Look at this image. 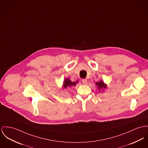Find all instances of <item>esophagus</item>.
Masks as SVG:
<instances>
[{
    "label": "esophagus",
    "instance_id": "esophagus-1",
    "mask_svg": "<svg viewBox=\"0 0 148 148\" xmlns=\"http://www.w3.org/2000/svg\"><path fill=\"white\" fill-rule=\"evenodd\" d=\"M82 83L83 84H87V80L86 79L82 80Z\"/></svg>",
    "mask_w": 148,
    "mask_h": 148
}]
</instances>
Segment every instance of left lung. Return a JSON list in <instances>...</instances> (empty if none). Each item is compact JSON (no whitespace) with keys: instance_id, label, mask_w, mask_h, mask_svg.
<instances>
[{"instance_id":"1","label":"left lung","mask_w":148,"mask_h":148,"mask_svg":"<svg viewBox=\"0 0 148 148\" xmlns=\"http://www.w3.org/2000/svg\"><path fill=\"white\" fill-rule=\"evenodd\" d=\"M95 84L97 86V87H98V90L100 92L104 91L105 89H106L107 88L106 84H105L101 80H100L99 82H96Z\"/></svg>"}]
</instances>
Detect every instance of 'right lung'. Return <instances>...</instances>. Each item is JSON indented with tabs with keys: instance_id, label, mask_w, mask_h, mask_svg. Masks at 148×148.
<instances>
[{
	"instance_id": "right-lung-1",
	"label": "right lung",
	"mask_w": 148,
	"mask_h": 148,
	"mask_svg": "<svg viewBox=\"0 0 148 148\" xmlns=\"http://www.w3.org/2000/svg\"><path fill=\"white\" fill-rule=\"evenodd\" d=\"M76 83H78V81L76 82H71V80L69 78H66L64 80L62 84V89H66V88H68L71 86H75L76 85Z\"/></svg>"
}]
</instances>
